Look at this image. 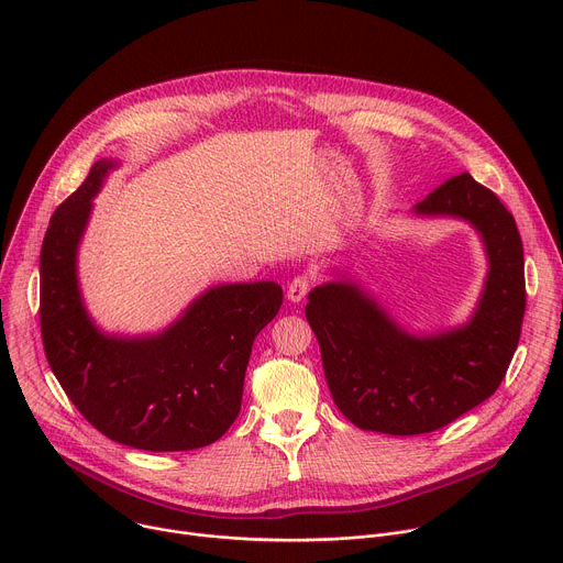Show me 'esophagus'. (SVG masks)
Wrapping results in <instances>:
<instances>
[{
  "label": "esophagus",
  "instance_id": "1",
  "mask_svg": "<svg viewBox=\"0 0 563 563\" xmlns=\"http://www.w3.org/2000/svg\"><path fill=\"white\" fill-rule=\"evenodd\" d=\"M309 285H311L309 276H296V278L287 285V300H289V302H300V300L307 296Z\"/></svg>",
  "mask_w": 563,
  "mask_h": 563
}]
</instances>
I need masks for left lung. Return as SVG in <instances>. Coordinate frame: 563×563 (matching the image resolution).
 I'll return each mask as SVG.
<instances>
[{"instance_id": "left-lung-1", "label": "left lung", "mask_w": 563, "mask_h": 563, "mask_svg": "<svg viewBox=\"0 0 563 563\" xmlns=\"http://www.w3.org/2000/svg\"><path fill=\"white\" fill-rule=\"evenodd\" d=\"M410 216L461 220L478 233L488 272L461 325L408 330L347 267H330L334 278L313 287L305 307L339 410L356 428L391 437L439 430L490 398L526 309L521 235L490 189L461 174Z\"/></svg>"}]
</instances>
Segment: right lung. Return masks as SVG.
Masks as SVG:
<instances>
[{
	"instance_id": "obj_1",
	"label": "right lung",
	"mask_w": 563,
	"mask_h": 563,
	"mask_svg": "<svg viewBox=\"0 0 563 563\" xmlns=\"http://www.w3.org/2000/svg\"><path fill=\"white\" fill-rule=\"evenodd\" d=\"M120 159H98L51 218L40 254V323L48 365L73 406L115 443L183 452L235 421L258 332L283 305L274 280L222 283L198 294L165 330L111 334L87 309L77 254L93 198Z\"/></svg>"
}]
</instances>
